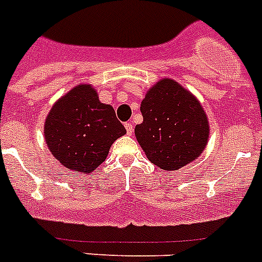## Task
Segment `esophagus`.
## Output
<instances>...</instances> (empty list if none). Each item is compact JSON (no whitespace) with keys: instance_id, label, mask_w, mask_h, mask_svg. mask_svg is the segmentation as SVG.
<instances>
[{"instance_id":"obj_1","label":"esophagus","mask_w":262,"mask_h":262,"mask_svg":"<svg viewBox=\"0 0 262 262\" xmlns=\"http://www.w3.org/2000/svg\"><path fill=\"white\" fill-rule=\"evenodd\" d=\"M124 127H126V129H127V134H128V135H133V133H134V123H133V122H127V123L124 124Z\"/></svg>"}]
</instances>
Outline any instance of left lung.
Returning a JSON list of instances; mask_svg holds the SVG:
<instances>
[{"label":"left lung","instance_id":"8db88e82","mask_svg":"<svg viewBox=\"0 0 262 262\" xmlns=\"http://www.w3.org/2000/svg\"><path fill=\"white\" fill-rule=\"evenodd\" d=\"M143 123L135 136L147 159L172 172L193 163L210 136L206 111L191 92L173 78H161L147 90L140 105Z\"/></svg>","mask_w":262,"mask_h":262}]
</instances>
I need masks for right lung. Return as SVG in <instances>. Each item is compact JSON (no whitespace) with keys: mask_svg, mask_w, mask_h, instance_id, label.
<instances>
[{"mask_svg":"<svg viewBox=\"0 0 262 262\" xmlns=\"http://www.w3.org/2000/svg\"><path fill=\"white\" fill-rule=\"evenodd\" d=\"M126 134L113 106L102 103L90 84H78L53 103L45 120V140L52 156L72 172L89 174Z\"/></svg>","mask_w":262,"mask_h":262,"instance_id":"obj_1","label":"right lung"}]
</instances>
